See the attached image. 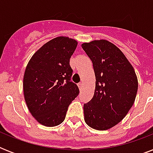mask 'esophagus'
I'll return each mask as SVG.
<instances>
[{
    "label": "esophagus",
    "mask_w": 153,
    "mask_h": 153,
    "mask_svg": "<svg viewBox=\"0 0 153 153\" xmlns=\"http://www.w3.org/2000/svg\"><path fill=\"white\" fill-rule=\"evenodd\" d=\"M78 86H79V90H81V89L82 88V86H83V82H79V83L78 84Z\"/></svg>",
    "instance_id": "esophagus-1"
}]
</instances>
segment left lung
<instances>
[{
    "instance_id": "1",
    "label": "left lung",
    "mask_w": 153,
    "mask_h": 153,
    "mask_svg": "<svg viewBox=\"0 0 153 153\" xmlns=\"http://www.w3.org/2000/svg\"><path fill=\"white\" fill-rule=\"evenodd\" d=\"M93 62L95 89L84 104V120L96 130H107L122 121L135 102L138 80L134 68L120 49L105 39L83 43Z\"/></svg>"
}]
</instances>
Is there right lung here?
I'll return each instance as SVG.
<instances>
[{
  "label": "right lung",
  "instance_id": "right-lung-1",
  "mask_svg": "<svg viewBox=\"0 0 153 153\" xmlns=\"http://www.w3.org/2000/svg\"><path fill=\"white\" fill-rule=\"evenodd\" d=\"M78 41L58 36L47 42L30 59L25 69L23 89L28 110L39 124L48 127L64 121L69 105L79 90L71 82L70 59Z\"/></svg>",
  "mask_w": 153,
  "mask_h": 153
}]
</instances>
